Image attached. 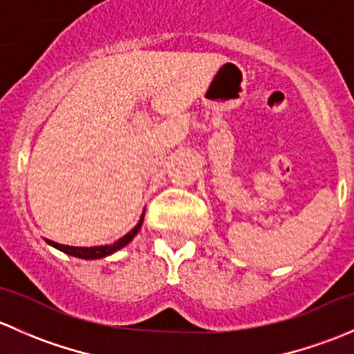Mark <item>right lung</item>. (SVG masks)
I'll list each match as a JSON object with an SVG mask.
<instances>
[{
	"instance_id": "right-lung-1",
	"label": "right lung",
	"mask_w": 354,
	"mask_h": 354,
	"mask_svg": "<svg viewBox=\"0 0 354 354\" xmlns=\"http://www.w3.org/2000/svg\"><path fill=\"white\" fill-rule=\"evenodd\" d=\"M142 223H144V214H142L140 221H138L137 226L133 227V230L130 231L128 234H124L123 238H120V240L116 241V243L113 245H104V246H91V248H87V246H68V245H59V243H55V241H48L49 245H53L55 248L62 250V252L68 253V255L71 257H77V259H84V260H94V259H102V257H108L111 253H114L116 250L123 248L124 245L130 243L131 240H133L135 234L138 233V230L142 227Z\"/></svg>"
}]
</instances>
